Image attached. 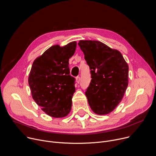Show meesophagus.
Returning <instances> with one entry per match:
<instances>
[{
  "instance_id": "obj_1",
  "label": "esophagus",
  "mask_w": 156,
  "mask_h": 156,
  "mask_svg": "<svg viewBox=\"0 0 156 156\" xmlns=\"http://www.w3.org/2000/svg\"><path fill=\"white\" fill-rule=\"evenodd\" d=\"M76 80L77 83H80V81H81L80 77V76H77V77L76 78Z\"/></svg>"
}]
</instances>
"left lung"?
<instances>
[{
    "label": "left lung",
    "mask_w": 156,
    "mask_h": 156,
    "mask_svg": "<svg viewBox=\"0 0 156 156\" xmlns=\"http://www.w3.org/2000/svg\"><path fill=\"white\" fill-rule=\"evenodd\" d=\"M78 46L90 69L85 94L93 112L107 114L120 102L128 83V65L122 54L97 41H80Z\"/></svg>",
    "instance_id": "8db88e82"
}]
</instances>
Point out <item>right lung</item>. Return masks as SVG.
<instances>
[{
    "mask_svg": "<svg viewBox=\"0 0 156 156\" xmlns=\"http://www.w3.org/2000/svg\"><path fill=\"white\" fill-rule=\"evenodd\" d=\"M76 42L51 47L33 62L28 78L33 99L48 115L61 118L72 108L75 78L70 75L69 58Z\"/></svg>",
    "mask_w": 156,
    "mask_h": 156,
    "instance_id": "right-lung-1",
    "label": "right lung"
}]
</instances>
